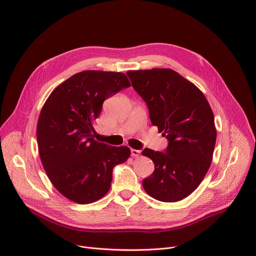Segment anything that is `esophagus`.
<instances>
[{"mask_svg":"<svg viewBox=\"0 0 256 256\" xmlns=\"http://www.w3.org/2000/svg\"><path fill=\"white\" fill-rule=\"evenodd\" d=\"M131 156L133 158H138L140 156V150H131Z\"/></svg>","mask_w":256,"mask_h":256,"instance_id":"obj_1","label":"esophagus"}]
</instances>
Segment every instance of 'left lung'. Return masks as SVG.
Instances as JSON below:
<instances>
[{"label": "left lung", "instance_id": "1", "mask_svg": "<svg viewBox=\"0 0 256 256\" xmlns=\"http://www.w3.org/2000/svg\"><path fill=\"white\" fill-rule=\"evenodd\" d=\"M127 75L148 104L152 124L168 139L164 152L142 150L154 164L144 188L160 202L182 200L200 184L212 164L216 131L210 104L174 70H137Z\"/></svg>", "mask_w": 256, "mask_h": 256}]
</instances>
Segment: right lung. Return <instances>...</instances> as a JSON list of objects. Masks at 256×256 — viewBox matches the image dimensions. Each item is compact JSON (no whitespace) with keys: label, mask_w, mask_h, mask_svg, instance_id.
<instances>
[{"label":"right lung","mask_w":256,"mask_h":256,"mask_svg":"<svg viewBox=\"0 0 256 256\" xmlns=\"http://www.w3.org/2000/svg\"><path fill=\"white\" fill-rule=\"evenodd\" d=\"M129 86L123 73L83 71L44 102L36 128L38 152L48 179L68 200L80 204L98 200L110 190L114 166L129 158L127 146H110L92 136L104 102Z\"/></svg>","instance_id":"add662e5"}]
</instances>
